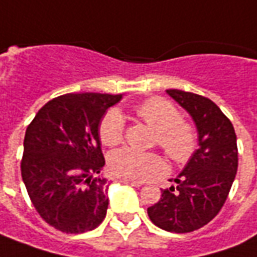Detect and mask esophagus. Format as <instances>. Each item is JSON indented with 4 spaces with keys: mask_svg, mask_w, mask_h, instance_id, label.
<instances>
[{
    "mask_svg": "<svg viewBox=\"0 0 257 257\" xmlns=\"http://www.w3.org/2000/svg\"><path fill=\"white\" fill-rule=\"evenodd\" d=\"M119 182L132 185V186H135V188H141L142 185H143V182H141V181H132V179H125V178L119 179Z\"/></svg>",
    "mask_w": 257,
    "mask_h": 257,
    "instance_id": "esophagus-1",
    "label": "esophagus"
}]
</instances>
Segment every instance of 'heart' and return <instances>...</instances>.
Listing matches in <instances>:
<instances>
[{
	"label": "heart",
	"instance_id": "1",
	"mask_svg": "<svg viewBox=\"0 0 257 257\" xmlns=\"http://www.w3.org/2000/svg\"><path fill=\"white\" fill-rule=\"evenodd\" d=\"M136 114L157 132V145L178 164L189 161L197 149L196 129L182 121L179 110L164 98H150L136 107ZM125 118L122 112L111 108L100 123V138L107 146H115L123 141ZM111 171L119 178L145 181L166 170L164 160L156 153L139 152L122 147L111 153L108 159Z\"/></svg>",
	"mask_w": 257,
	"mask_h": 257
}]
</instances>
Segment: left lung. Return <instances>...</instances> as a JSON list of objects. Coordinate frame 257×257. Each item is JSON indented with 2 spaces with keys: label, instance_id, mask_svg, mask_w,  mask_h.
Wrapping results in <instances>:
<instances>
[{
  "label": "left lung",
  "instance_id": "obj_1",
  "mask_svg": "<svg viewBox=\"0 0 257 257\" xmlns=\"http://www.w3.org/2000/svg\"><path fill=\"white\" fill-rule=\"evenodd\" d=\"M167 94L193 119L199 147L174 179L177 188L161 189L160 200L147 214L161 229L185 234L211 221L225 203L238 170L236 135L231 121L209 98L177 89Z\"/></svg>",
  "mask_w": 257,
  "mask_h": 257
}]
</instances>
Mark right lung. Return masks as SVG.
Wrapping results in <instances>:
<instances>
[{"label": "right lung", "instance_id": "add662e5", "mask_svg": "<svg viewBox=\"0 0 257 257\" xmlns=\"http://www.w3.org/2000/svg\"><path fill=\"white\" fill-rule=\"evenodd\" d=\"M122 94L69 93L50 100L26 129L23 184L41 218L66 234L98 227L108 209L100 122Z\"/></svg>", "mask_w": 257, "mask_h": 257}]
</instances>
